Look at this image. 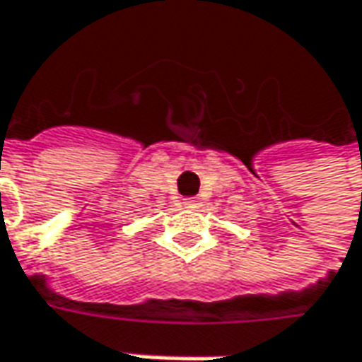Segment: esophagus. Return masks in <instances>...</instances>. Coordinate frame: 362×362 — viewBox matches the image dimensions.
<instances>
[{
  "mask_svg": "<svg viewBox=\"0 0 362 362\" xmlns=\"http://www.w3.org/2000/svg\"><path fill=\"white\" fill-rule=\"evenodd\" d=\"M183 205H185L187 209H199V207H201V199L187 197V199H183Z\"/></svg>",
  "mask_w": 362,
  "mask_h": 362,
  "instance_id": "obj_1",
  "label": "esophagus"
}]
</instances>
